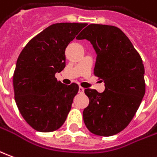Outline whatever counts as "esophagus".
<instances>
[{
    "label": "esophagus",
    "instance_id": "esophagus-1",
    "mask_svg": "<svg viewBox=\"0 0 157 157\" xmlns=\"http://www.w3.org/2000/svg\"><path fill=\"white\" fill-rule=\"evenodd\" d=\"M84 93V88L82 87V86H80L79 87V94H83Z\"/></svg>",
    "mask_w": 157,
    "mask_h": 157
}]
</instances>
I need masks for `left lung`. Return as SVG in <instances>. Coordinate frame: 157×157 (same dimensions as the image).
Wrapping results in <instances>:
<instances>
[{"label": "left lung", "instance_id": "1", "mask_svg": "<svg viewBox=\"0 0 157 157\" xmlns=\"http://www.w3.org/2000/svg\"><path fill=\"white\" fill-rule=\"evenodd\" d=\"M86 39L96 51L94 75L105 90L85 89L89 105L83 110L87 129L98 136H112L128 127L145 94L144 67L128 37L112 25L92 24L76 36Z\"/></svg>", "mask_w": 157, "mask_h": 157}]
</instances>
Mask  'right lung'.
I'll return each instance as SVG.
<instances>
[{"mask_svg":"<svg viewBox=\"0 0 157 157\" xmlns=\"http://www.w3.org/2000/svg\"><path fill=\"white\" fill-rule=\"evenodd\" d=\"M86 24L58 23L33 37L18 56L13 73L14 98L26 122L38 132L63 124L78 93L76 83L58 82L65 67V48Z\"/></svg>","mask_w":157,"mask_h":157,"instance_id":"1","label":"right lung"}]
</instances>
